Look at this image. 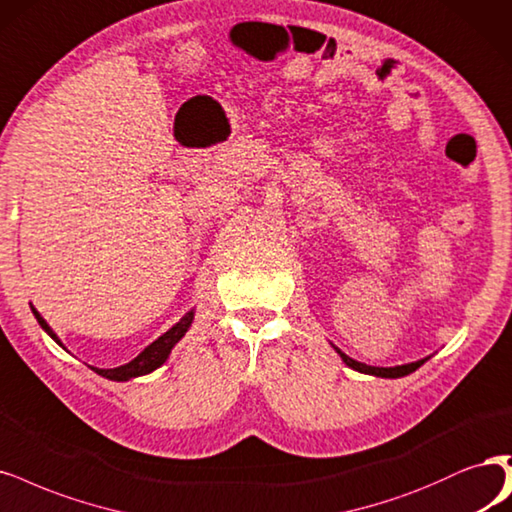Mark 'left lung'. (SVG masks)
I'll return each mask as SVG.
<instances>
[{"label": "left lung", "mask_w": 512, "mask_h": 512, "mask_svg": "<svg viewBox=\"0 0 512 512\" xmlns=\"http://www.w3.org/2000/svg\"><path fill=\"white\" fill-rule=\"evenodd\" d=\"M332 347H334V345H332ZM334 349H337V354L341 356V360H343L349 368H354V370H358V373H364V375H375V377H385V379H398V377H404V375H411V373H415V370H417L421 364L430 360V356H428V358H421V360H417V362L400 364V366H368V364H364V362H358V360H354V358H349L347 354H343V351H341L339 347H334Z\"/></svg>", "instance_id": "1"}]
</instances>
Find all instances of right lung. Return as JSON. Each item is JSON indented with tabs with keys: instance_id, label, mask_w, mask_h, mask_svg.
Listing matches in <instances>:
<instances>
[{
	"instance_id": "obj_1",
	"label": "right lung",
	"mask_w": 512,
	"mask_h": 512,
	"mask_svg": "<svg viewBox=\"0 0 512 512\" xmlns=\"http://www.w3.org/2000/svg\"><path fill=\"white\" fill-rule=\"evenodd\" d=\"M31 311H33L35 320H38V324L42 326V330L48 334V337L63 347L61 339L57 337V332L46 324V320L40 315V311L35 309L33 305H31ZM192 320H195V309H190L178 324L171 326V328H169L165 334H161V337H158L154 343H150V345L142 351V354H139L137 358H133V360L127 362V364L116 366V368H97V366H91V368L95 370L97 375H101V377H105V379H110V381H129V379H135V377L148 375V373H152V370H156L158 366H163V364L167 362V358H169V354H171V349L175 347V343H178V341L184 337L186 330H188L190 324H192ZM63 349H65V347H63Z\"/></svg>"
}]
</instances>
